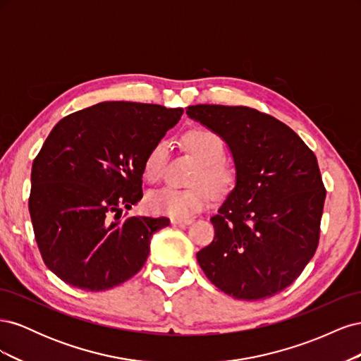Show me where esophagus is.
Returning <instances> with one entry per match:
<instances>
[{"label":"esophagus","instance_id":"34e87169","mask_svg":"<svg viewBox=\"0 0 361 361\" xmlns=\"http://www.w3.org/2000/svg\"><path fill=\"white\" fill-rule=\"evenodd\" d=\"M170 221L173 226H188L192 223L191 218H171Z\"/></svg>","mask_w":361,"mask_h":361}]
</instances>
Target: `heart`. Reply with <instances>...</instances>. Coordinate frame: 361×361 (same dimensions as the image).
Segmentation results:
<instances>
[{"label": "heart", "instance_id": "1", "mask_svg": "<svg viewBox=\"0 0 361 361\" xmlns=\"http://www.w3.org/2000/svg\"><path fill=\"white\" fill-rule=\"evenodd\" d=\"M183 143L200 162V169L194 178V188L179 190L173 187L150 192L146 204L152 212L171 218H188L203 211L211 200V192L216 197L227 194L235 183V171L223 161L224 141L216 133L206 128L191 129L183 137ZM169 155L167 141H158L147 152L143 171L147 180L157 182L162 178Z\"/></svg>", "mask_w": 361, "mask_h": 361}]
</instances>
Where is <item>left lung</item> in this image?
Segmentation results:
<instances>
[{"instance_id": "8db88e82", "label": "left lung", "mask_w": 361, "mask_h": 361, "mask_svg": "<svg viewBox=\"0 0 361 361\" xmlns=\"http://www.w3.org/2000/svg\"><path fill=\"white\" fill-rule=\"evenodd\" d=\"M187 114L226 141L236 171L211 218L215 238L197 253L199 265L236 300L269 298L318 248L325 202L318 159L289 126L253 108L203 104Z\"/></svg>"}]
</instances>
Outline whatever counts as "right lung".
<instances>
[{
    "mask_svg": "<svg viewBox=\"0 0 361 361\" xmlns=\"http://www.w3.org/2000/svg\"><path fill=\"white\" fill-rule=\"evenodd\" d=\"M182 113L155 104L101 102L54 126L32 162L28 209L43 262L64 283L105 290L145 265L152 235L169 218L120 221V212L143 197L147 152Z\"/></svg>",
    "mask_w": 361,
    "mask_h": 361,
    "instance_id": "add662e5",
    "label": "right lung"
}]
</instances>
